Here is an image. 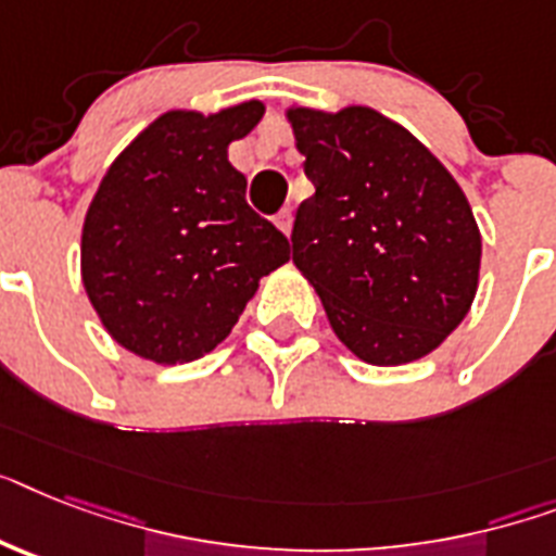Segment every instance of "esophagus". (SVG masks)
<instances>
[{
	"mask_svg": "<svg viewBox=\"0 0 556 556\" xmlns=\"http://www.w3.org/2000/svg\"><path fill=\"white\" fill-rule=\"evenodd\" d=\"M275 224H278V229H281L283 236H289V232H292V206H283L281 213L275 215Z\"/></svg>",
	"mask_w": 556,
	"mask_h": 556,
	"instance_id": "esophagus-1",
	"label": "esophagus"
}]
</instances>
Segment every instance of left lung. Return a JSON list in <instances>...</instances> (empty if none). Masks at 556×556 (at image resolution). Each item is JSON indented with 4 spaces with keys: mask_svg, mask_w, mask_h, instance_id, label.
Instances as JSON below:
<instances>
[{
    "mask_svg": "<svg viewBox=\"0 0 556 556\" xmlns=\"http://www.w3.org/2000/svg\"><path fill=\"white\" fill-rule=\"evenodd\" d=\"M287 118L315 185L295 213L292 261L334 334L375 366L438 350L475 301L483 247L452 173L371 108Z\"/></svg>",
    "mask_w": 556,
    "mask_h": 556,
    "instance_id": "1",
    "label": "left lung"
}]
</instances>
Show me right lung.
I'll return each mask as SVG.
<instances>
[{"mask_svg":"<svg viewBox=\"0 0 556 556\" xmlns=\"http://www.w3.org/2000/svg\"><path fill=\"white\" fill-rule=\"evenodd\" d=\"M264 104L213 116L169 110L110 164L81 229L87 298L124 350L187 364L229 334L289 241L247 204L227 159Z\"/></svg>","mask_w":556,"mask_h":556,"instance_id":"add662e5","label":"right lung"}]
</instances>
